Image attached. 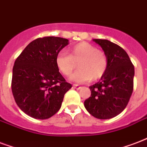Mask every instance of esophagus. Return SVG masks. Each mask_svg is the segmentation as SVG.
Instances as JSON below:
<instances>
[{
	"mask_svg": "<svg viewBox=\"0 0 147 147\" xmlns=\"http://www.w3.org/2000/svg\"><path fill=\"white\" fill-rule=\"evenodd\" d=\"M73 87L75 88H76V89H80V88H81V87H80V86H77V85H74Z\"/></svg>",
	"mask_w": 147,
	"mask_h": 147,
	"instance_id": "obj_1",
	"label": "esophagus"
}]
</instances>
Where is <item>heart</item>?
<instances>
[{"label":"heart","mask_w":147,"mask_h":147,"mask_svg":"<svg viewBox=\"0 0 147 147\" xmlns=\"http://www.w3.org/2000/svg\"><path fill=\"white\" fill-rule=\"evenodd\" d=\"M77 62L79 69L69 78L76 83H85L92 78H100L106 72L108 65L104 52L86 42L72 47L70 55L61 51L56 55V65L65 76H69L72 72Z\"/></svg>","instance_id":"heart-1"}]
</instances>
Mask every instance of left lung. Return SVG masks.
Here are the masks:
<instances>
[{
  "label": "left lung",
  "instance_id": "obj_1",
  "mask_svg": "<svg viewBox=\"0 0 147 147\" xmlns=\"http://www.w3.org/2000/svg\"><path fill=\"white\" fill-rule=\"evenodd\" d=\"M103 50L107 69L99 82L89 87L91 96L84 102L86 110L100 119L113 118L126 108L133 90L134 66L126 51L106 39H93Z\"/></svg>",
  "mask_w": 147,
  "mask_h": 147
}]
</instances>
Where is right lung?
<instances>
[{"label": "right lung", "mask_w": 147, "mask_h": 147, "mask_svg": "<svg viewBox=\"0 0 147 147\" xmlns=\"http://www.w3.org/2000/svg\"><path fill=\"white\" fill-rule=\"evenodd\" d=\"M68 45V39L59 37L37 38L15 60L12 93L19 108L32 118L46 119L54 116L71 88L55 63L57 54Z\"/></svg>", "instance_id": "right-lung-1"}]
</instances>
